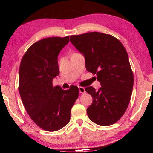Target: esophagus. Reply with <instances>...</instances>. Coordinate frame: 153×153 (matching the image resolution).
Segmentation results:
<instances>
[{"mask_svg": "<svg viewBox=\"0 0 153 153\" xmlns=\"http://www.w3.org/2000/svg\"><path fill=\"white\" fill-rule=\"evenodd\" d=\"M78 88H79V92L80 93H82V94H83V93H85V92H86V90H85L84 88L79 86V87Z\"/></svg>", "mask_w": 153, "mask_h": 153, "instance_id": "34e87169", "label": "esophagus"}]
</instances>
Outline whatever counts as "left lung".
Masks as SVG:
<instances>
[{
  "mask_svg": "<svg viewBox=\"0 0 153 153\" xmlns=\"http://www.w3.org/2000/svg\"><path fill=\"white\" fill-rule=\"evenodd\" d=\"M70 41L85 58L86 68L96 75L101 87L86 91L92 103L87 108L90 120L100 126L115 123L126 112L130 100L134 76L122 44L109 34L89 32L71 36Z\"/></svg>",
  "mask_w": 153,
  "mask_h": 153,
  "instance_id": "left-lung-1",
  "label": "left lung"
}]
</instances>
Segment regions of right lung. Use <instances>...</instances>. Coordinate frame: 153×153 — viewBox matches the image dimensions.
I'll return each instance as SVG.
<instances>
[{
    "mask_svg": "<svg viewBox=\"0 0 153 153\" xmlns=\"http://www.w3.org/2000/svg\"><path fill=\"white\" fill-rule=\"evenodd\" d=\"M69 36L44 38L30 46L23 56L19 71V92L23 105L36 125L48 131L63 128L70 121L78 88L64 90L53 87L59 74L58 56Z\"/></svg>",
    "mask_w": 153,
    "mask_h": 153,
    "instance_id": "right-lung-1",
    "label": "right lung"
}]
</instances>
